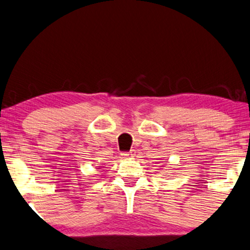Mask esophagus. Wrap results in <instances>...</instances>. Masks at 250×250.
Returning a JSON list of instances; mask_svg holds the SVG:
<instances>
[{"label": "esophagus", "mask_w": 250, "mask_h": 250, "mask_svg": "<svg viewBox=\"0 0 250 250\" xmlns=\"http://www.w3.org/2000/svg\"><path fill=\"white\" fill-rule=\"evenodd\" d=\"M121 156L125 159H132L134 156V152L133 151H130V152H124V153H121Z\"/></svg>", "instance_id": "1"}]
</instances>
